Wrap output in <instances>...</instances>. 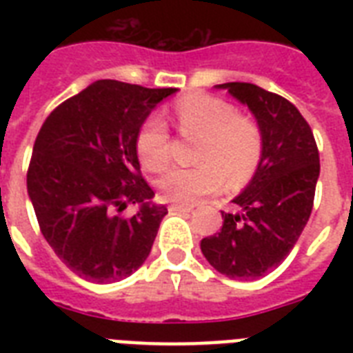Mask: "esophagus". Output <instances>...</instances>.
Returning <instances> with one entry per match:
<instances>
[{"label": "esophagus", "instance_id": "34e87169", "mask_svg": "<svg viewBox=\"0 0 353 353\" xmlns=\"http://www.w3.org/2000/svg\"><path fill=\"white\" fill-rule=\"evenodd\" d=\"M194 209V205H183V203H172L168 207L170 212H190Z\"/></svg>", "mask_w": 353, "mask_h": 353}]
</instances>
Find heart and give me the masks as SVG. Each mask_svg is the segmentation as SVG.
<instances>
[{
  "label": "heart",
  "mask_w": 353,
  "mask_h": 353,
  "mask_svg": "<svg viewBox=\"0 0 353 353\" xmlns=\"http://www.w3.org/2000/svg\"><path fill=\"white\" fill-rule=\"evenodd\" d=\"M176 119L183 135L201 139L196 152L198 168H174L159 179L166 201L188 205L199 196L221 190L223 183L240 187L256 172L263 152L260 126L238 115L231 102L210 95H188L176 104ZM170 133L159 115L141 124L135 150L150 172L165 170L170 163Z\"/></svg>",
  "instance_id": "obj_1"
}]
</instances>
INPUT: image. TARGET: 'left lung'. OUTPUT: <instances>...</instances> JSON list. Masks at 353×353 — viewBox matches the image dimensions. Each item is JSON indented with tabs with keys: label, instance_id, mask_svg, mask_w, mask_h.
Returning a JSON list of instances; mask_svg holds the SVG:
<instances>
[{
	"label": "left lung",
	"instance_id": "left-lung-1",
	"mask_svg": "<svg viewBox=\"0 0 353 353\" xmlns=\"http://www.w3.org/2000/svg\"><path fill=\"white\" fill-rule=\"evenodd\" d=\"M245 104L263 139L260 165L232 199L240 212H221L223 227L201 240V252L229 279H260L284 262L306 227L317 187L319 150L306 119L284 97L247 82L216 85Z\"/></svg>",
	"mask_w": 353,
	"mask_h": 353
}]
</instances>
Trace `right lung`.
<instances>
[{
	"instance_id": "obj_1",
	"label": "right lung",
	"mask_w": 353,
	"mask_h": 353,
	"mask_svg": "<svg viewBox=\"0 0 353 353\" xmlns=\"http://www.w3.org/2000/svg\"><path fill=\"white\" fill-rule=\"evenodd\" d=\"M176 91L97 80L41 124L27 192L43 238L80 279L119 282L148 258L168 210L152 203L135 137L150 112ZM128 204L139 209L126 219L120 212Z\"/></svg>"
}]
</instances>
